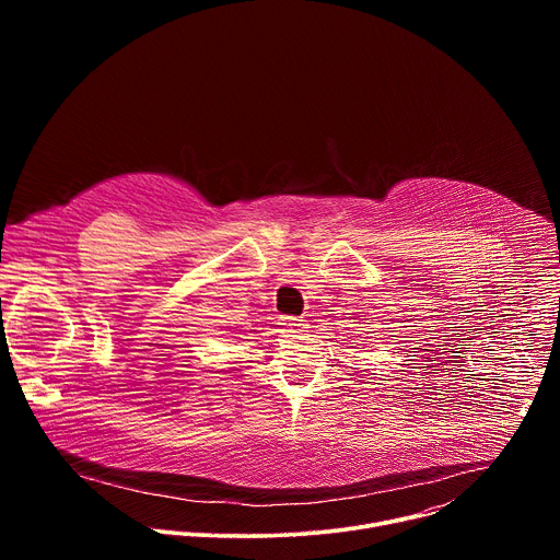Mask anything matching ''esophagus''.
Instances as JSON below:
<instances>
[{"instance_id": "34e87169", "label": "esophagus", "mask_w": 560, "mask_h": 560, "mask_svg": "<svg viewBox=\"0 0 560 560\" xmlns=\"http://www.w3.org/2000/svg\"><path fill=\"white\" fill-rule=\"evenodd\" d=\"M279 326L283 328V332H294V330L305 328V318H301V316H281Z\"/></svg>"}]
</instances>
